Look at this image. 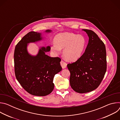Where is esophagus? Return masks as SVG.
<instances>
[{"instance_id":"34e87169","label":"esophagus","mask_w":120,"mask_h":120,"mask_svg":"<svg viewBox=\"0 0 120 120\" xmlns=\"http://www.w3.org/2000/svg\"><path fill=\"white\" fill-rule=\"evenodd\" d=\"M60 64H61V65L62 67L63 68V69H64V68H65L67 66V64L65 62H64V61H62V60L61 61Z\"/></svg>"}]
</instances>
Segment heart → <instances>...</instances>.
<instances>
[{
  "label": "heart",
  "instance_id": "b5f03b06",
  "mask_svg": "<svg viewBox=\"0 0 120 120\" xmlns=\"http://www.w3.org/2000/svg\"><path fill=\"white\" fill-rule=\"evenodd\" d=\"M86 41L81 35L71 33L58 34L54 38V43L51 45V50L55 54H58L63 48V55L68 61H76L82 56Z\"/></svg>",
  "mask_w": 120,
  "mask_h": 120
}]
</instances>
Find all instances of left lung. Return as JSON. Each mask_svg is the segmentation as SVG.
<instances>
[{
  "label": "left lung",
  "instance_id": "obj_1",
  "mask_svg": "<svg viewBox=\"0 0 120 120\" xmlns=\"http://www.w3.org/2000/svg\"><path fill=\"white\" fill-rule=\"evenodd\" d=\"M87 34L89 41L84 54L75 62L68 64L70 72L72 88L81 94L96 89L106 71L105 46L97 34L88 29H82Z\"/></svg>",
  "mask_w": 120,
  "mask_h": 120
}]
</instances>
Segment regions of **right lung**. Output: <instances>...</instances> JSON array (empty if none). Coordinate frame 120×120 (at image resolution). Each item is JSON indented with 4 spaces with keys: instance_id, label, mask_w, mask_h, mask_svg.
I'll use <instances>...</instances> for the list:
<instances>
[{
    "instance_id": "1",
    "label": "right lung",
    "mask_w": 120,
    "mask_h": 120,
    "mask_svg": "<svg viewBox=\"0 0 120 120\" xmlns=\"http://www.w3.org/2000/svg\"><path fill=\"white\" fill-rule=\"evenodd\" d=\"M45 32L50 33L52 30ZM43 39L41 33L29 32L16 45L14 56L16 79L27 92L38 96H46L53 91L54 77L62 69L60 58L51 57L45 54L50 50L49 46L39 47L36 56L28 53L29 43H36Z\"/></svg>"
}]
</instances>
